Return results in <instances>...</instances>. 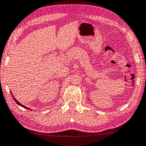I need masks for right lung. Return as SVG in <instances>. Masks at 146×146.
<instances>
[{"mask_svg": "<svg viewBox=\"0 0 146 146\" xmlns=\"http://www.w3.org/2000/svg\"><path fill=\"white\" fill-rule=\"evenodd\" d=\"M13 99H14V101H15V102H16V103H17V105H19V106H22V107H24V108H27V109H29V108H27V107H26V106H25L24 105H21V104L19 102H18V101H17V100H16V99H15V98H13Z\"/></svg>", "mask_w": 146, "mask_h": 146, "instance_id": "1", "label": "right lung"}]
</instances>
